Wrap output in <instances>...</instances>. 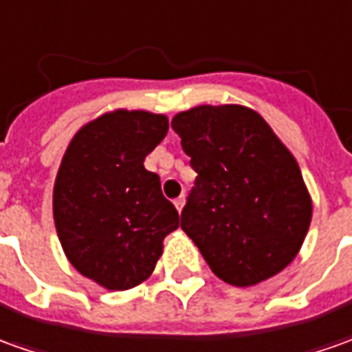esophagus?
<instances>
[{
	"label": "esophagus",
	"mask_w": 352,
	"mask_h": 352,
	"mask_svg": "<svg viewBox=\"0 0 352 352\" xmlns=\"http://www.w3.org/2000/svg\"><path fill=\"white\" fill-rule=\"evenodd\" d=\"M173 204H175V208L181 212L183 210V206H185V196H179V198H175L173 200Z\"/></svg>",
	"instance_id": "obj_1"
}]
</instances>
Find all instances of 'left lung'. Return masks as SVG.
<instances>
[{"mask_svg":"<svg viewBox=\"0 0 352 352\" xmlns=\"http://www.w3.org/2000/svg\"><path fill=\"white\" fill-rule=\"evenodd\" d=\"M171 126L198 173L181 229L208 266L236 287L279 274L296 256L312 217L295 157L248 107H192Z\"/></svg>","mask_w":352,"mask_h":352,"instance_id":"1","label":"left lung"}]
</instances>
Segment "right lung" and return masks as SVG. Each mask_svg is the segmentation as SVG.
<instances>
[{"label": "right lung", "instance_id": "right-lung-1", "mask_svg": "<svg viewBox=\"0 0 352 352\" xmlns=\"http://www.w3.org/2000/svg\"><path fill=\"white\" fill-rule=\"evenodd\" d=\"M166 116L98 117L67 148L54 188V219L71 264L111 291L142 283L179 227L175 206L144 157L167 135Z\"/></svg>", "mask_w": 352, "mask_h": 352}]
</instances>
